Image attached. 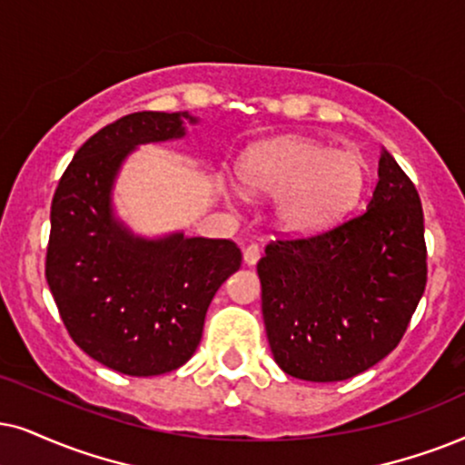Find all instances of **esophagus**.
Here are the masks:
<instances>
[{
    "mask_svg": "<svg viewBox=\"0 0 465 465\" xmlns=\"http://www.w3.org/2000/svg\"><path fill=\"white\" fill-rule=\"evenodd\" d=\"M260 255H262L260 246H257V244H249V246H246V249H244V252H242V260H244L246 266H255V263L260 262Z\"/></svg>",
    "mask_w": 465,
    "mask_h": 465,
    "instance_id": "esophagus-1",
    "label": "esophagus"
}]
</instances>
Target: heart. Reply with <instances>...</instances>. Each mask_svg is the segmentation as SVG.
<instances>
[{"instance_id": "heart-1", "label": "heart", "mask_w": 465, "mask_h": 465, "mask_svg": "<svg viewBox=\"0 0 465 465\" xmlns=\"http://www.w3.org/2000/svg\"><path fill=\"white\" fill-rule=\"evenodd\" d=\"M246 193L276 197L274 225L287 236L328 232L361 202L369 164L361 152L334 150L309 137L263 141L238 164Z\"/></svg>"}]
</instances>
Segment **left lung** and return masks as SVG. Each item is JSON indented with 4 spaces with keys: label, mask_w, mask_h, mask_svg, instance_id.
I'll list each match as a JSON object with an SVG mask.
<instances>
[{
    "label": "left lung",
    "mask_w": 465,
    "mask_h": 465,
    "mask_svg": "<svg viewBox=\"0 0 465 465\" xmlns=\"http://www.w3.org/2000/svg\"><path fill=\"white\" fill-rule=\"evenodd\" d=\"M367 213L257 263L270 350L287 375L341 381L401 341L427 283L425 219L412 180L381 148Z\"/></svg>",
    "instance_id": "1"
}]
</instances>
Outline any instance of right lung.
Returning a JSON list of instances; mask_svg holds the SVG:
<instances>
[{
  "label": "right lung",
  "mask_w": 465,
  "mask_h": 465,
  "mask_svg": "<svg viewBox=\"0 0 465 465\" xmlns=\"http://www.w3.org/2000/svg\"><path fill=\"white\" fill-rule=\"evenodd\" d=\"M189 111H139L76 150L51 203L46 283L76 345L117 373L148 378L195 354L205 311L242 255L232 240L134 233L114 208L139 145L186 137Z\"/></svg>",
  "instance_id": "obj_1"
}]
</instances>
